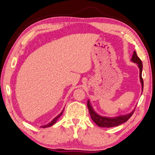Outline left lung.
I'll list each match as a JSON object with an SVG mask.
<instances>
[{
  "mask_svg": "<svg viewBox=\"0 0 155 155\" xmlns=\"http://www.w3.org/2000/svg\"><path fill=\"white\" fill-rule=\"evenodd\" d=\"M132 62L137 64L138 67L139 68V78H140V81L142 86V91H143V78H142V68H143V64H142L141 60L139 59V58L137 55V53L134 51L133 55L131 58ZM87 106L88 108V111H89L91 117L93 121L97 124L100 127H105V128H111V127H115V126H117L120 124H123L126 121H127L130 118V117L133 115L134 113L133 111H132L130 113L127 114L125 115H121L116 117H102L101 115H99L98 114L96 113L93 108L91 106L89 100L87 101Z\"/></svg>",
  "mask_w": 155,
  "mask_h": 155,
  "instance_id": "1",
  "label": "left lung"
}]
</instances>
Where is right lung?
<instances>
[{"mask_svg":"<svg viewBox=\"0 0 155 155\" xmlns=\"http://www.w3.org/2000/svg\"><path fill=\"white\" fill-rule=\"evenodd\" d=\"M62 113H63V110H62V112H61L57 117H55V118L54 119V120H53L51 121L50 123H49V124H47V125H45V126H41V127H42V128H47V127H50V126H51L54 125V124H55V122H56L58 119H59L61 115H62Z\"/></svg>","mask_w":155,"mask_h":155,"instance_id":"right-lung-1","label":"right lung"}]
</instances>
